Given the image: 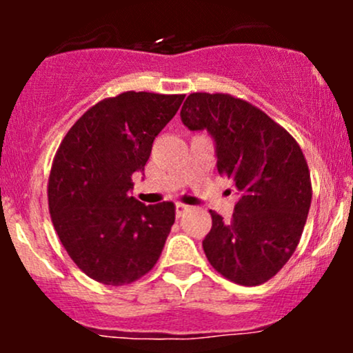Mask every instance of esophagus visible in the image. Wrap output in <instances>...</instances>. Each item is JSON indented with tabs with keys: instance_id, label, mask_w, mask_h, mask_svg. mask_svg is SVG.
Wrapping results in <instances>:
<instances>
[{
	"instance_id": "obj_1",
	"label": "esophagus",
	"mask_w": 353,
	"mask_h": 353,
	"mask_svg": "<svg viewBox=\"0 0 353 353\" xmlns=\"http://www.w3.org/2000/svg\"><path fill=\"white\" fill-rule=\"evenodd\" d=\"M188 209H189V205L182 204V202H177V204H176V217L177 219L182 217V214H184Z\"/></svg>"
}]
</instances>
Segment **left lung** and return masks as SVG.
<instances>
[{
	"instance_id": "left-lung-1",
	"label": "left lung",
	"mask_w": 353,
	"mask_h": 353,
	"mask_svg": "<svg viewBox=\"0 0 353 353\" xmlns=\"http://www.w3.org/2000/svg\"><path fill=\"white\" fill-rule=\"evenodd\" d=\"M181 117L214 136L217 171L241 192L230 221L209 210L205 257L230 282L261 285L292 257L307 222L312 181L301 145L262 109L225 92H192Z\"/></svg>"
}]
</instances>
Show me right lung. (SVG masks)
Masks as SVG:
<instances>
[{"label":"right lung","mask_w":353,"mask_h":353,"mask_svg":"<svg viewBox=\"0 0 353 353\" xmlns=\"http://www.w3.org/2000/svg\"><path fill=\"white\" fill-rule=\"evenodd\" d=\"M184 94L125 91L91 106L61 141L48 179L52 225L70 257L104 285L136 282L159 261L174 202L129 196Z\"/></svg>","instance_id":"obj_1"}]
</instances>
